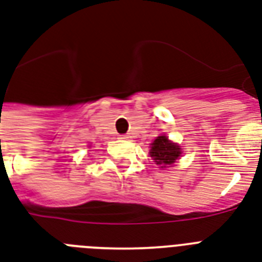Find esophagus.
<instances>
[{
	"label": "esophagus",
	"instance_id": "1",
	"mask_svg": "<svg viewBox=\"0 0 262 262\" xmlns=\"http://www.w3.org/2000/svg\"><path fill=\"white\" fill-rule=\"evenodd\" d=\"M120 138H122V140H130V136L129 135H122V136H120Z\"/></svg>",
	"mask_w": 262,
	"mask_h": 262
}]
</instances>
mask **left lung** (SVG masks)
Here are the masks:
<instances>
[{
	"instance_id": "8db88e82",
	"label": "left lung",
	"mask_w": 262,
	"mask_h": 262,
	"mask_svg": "<svg viewBox=\"0 0 262 262\" xmlns=\"http://www.w3.org/2000/svg\"><path fill=\"white\" fill-rule=\"evenodd\" d=\"M150 145H152L149 152L150 156L156 161V164L163 165V167L173 164L182 153L179 145L169 141L165 136H159Z\"/></svg>"
}]
</instances>
